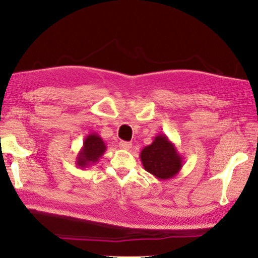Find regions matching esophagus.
I'll return each instance as SVG.
<instances>
[{
  "label": "esophagus",
  "mask_w": 258,
  "mask_h": 258,
  "mask_svg": "<svg viewBox=\"0 0 258 258\" xmlns=\"http://www.w3.org/2000/svg\"><path fill=\"white\" fill-rule=\"evenodd\" d=\"M119 147L122 148V150H130V148H132V144H130V142H126V141H120Z\"/></svg>",
  "instance_id": "34e87169"
}]
</instances>
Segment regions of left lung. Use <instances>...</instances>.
<instances>
[{"label":"left lung","instance_id":"obj_1","mask_svg":"<svg viewBox=\"0 0 258 258\" xmlns=\"http://www.w3.org/2000/svg\"><path fill=\"white\" fill-rule=\"evenodd\" d=\"M140 159L145 170L158 180L174 178L183 166L182 156L164 134L157 135L152 144L142 148Z\"/></svg>","mask_w":258,"mask_h":258}]
</instances>
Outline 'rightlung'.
I'll list each match as a JSON object with an SVG mask.
<instances>
[{"mask_svg": "<svg viewBox=\"0 0 258 258\" xmlns=\"http://www.w3.org/2000/svg\"><path fill=\"white\" fill-rule=\"evenodd\" d=\"M106 148L107 147L100 135L96 133L88 134L83 141V146L76 157V165L81 169L95 165V163L104 156Z\"/></svg>", "mask_w": 258, "mask_h": 258, "instance_id": "add662e5", "label": "right lung"}]
</instances>
